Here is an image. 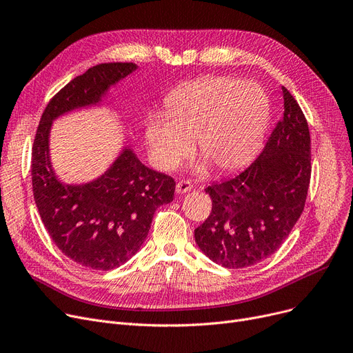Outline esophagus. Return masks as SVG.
Listing matches in <instances>:
<instances>
[{"label": "esophagus", "mask_w": 353, "mask_h": 353, "mask_svg": "<svg viewBox=\"0 0 353 353\" xmlns=\"http://www.w3.org/2000/svg\"><path fill=\"white\" fill-rule=\"evenodd\" d=\"M192 189H193V184H192V181H189V180H180V181H177V184H176V192H177L179 194L186 193V192H189V190H192Z\"/></svg>", "instance_id": "obj_1"}]
</instances>
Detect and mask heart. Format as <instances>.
<instances>
[{"instance_id": "b5f03b06", "label": "heart", "mask_w": 353, "mask_h": 353, "mask_svg": "<svg viewBox=\"0 0 353 353\" xmlns=\"http://www.w3.org/2000/svg\"><path fill=\"white\" fill-rule=\"evenodd\" d=\"M167 117L145 123V141L153 163L170 172L186 159L196 140L199 154L217 172L248 164L263 141L270 119L266 92L253 83L206 77L179 87L165 101Z\"/></svg>"}]
</instances>
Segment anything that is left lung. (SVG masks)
I'll return each instance as SVG.
<instances>
[{"instance_id": "obj_1", "label": "left lung", "mask_w": 353, "mask_h": 353, "mask_svg": "<svg viewBox=\"0 0 353 353\" xmlns=\"http://www.w3.org/2000/svg\"><path fill=\"white\" fill-rule=\"evenodd\" d=\"M285 111L262 153L246 169L206 188L212 212L194 229L200 250L228 269L253 266L272 256L301 217L312 164L307 121L282 87Z\"/></svg>"}]
</instances>
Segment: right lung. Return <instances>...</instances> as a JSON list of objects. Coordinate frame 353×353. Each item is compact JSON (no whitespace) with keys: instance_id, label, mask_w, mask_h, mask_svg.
Wrapping results in <instances>:
<instances>
[{"instance_id":"1","label":"right lung","mask_w":353,"mask_h":353,"mask_svg":"<svg viewBox=\"0 0 353 353\" xmlns=\"http://www.w3.org/2000/svg\"><path fill=\"white\" fill-rule=\"evenodd\" d=\"M136 68L133 63H104L71 80L47 104L32 144L34 200L48 234L71 261L96 270L116 269L137 253L156 210L173 200L176 181L148 169L125 147L97 180L64 184L51 167L50 128L59 116L100 103L110 85Z\"/></svg>"}]
</instances>
